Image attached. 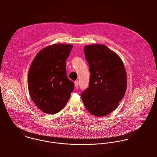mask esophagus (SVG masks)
I'll list each match as a JSON object with an SVG mask.
<instances>
[{"mask_svg": "<svg viewBox=\"0 0 157 157\" xmlns=\"http://www.w3.org/2000/svg\"><path fill=\"white\" fill-rule=\"evenodd\" d=\"M74 84H75V87L77 88L78 86V81H75Z\"/></svg>", "mask_w": 157, "mask_h": 157, "instance_id": "esophagus-1", "label": "esophagus"}]
</instances>
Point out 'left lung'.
I'll return each mask as SVG.
<instances>
[{
	"label": "left lung",
	"instance_id": "8db88e82",
	"mask_svg": "<svg viewBox=\"0 0 157 157\" xmlns=\"http://www.w3.org/2000/svg\"><path fill=\"white\" fill-rule=\"evenodd\" d=\"M89 64V87L82 92L85 108L97 117L107 115L118 106L127 88L126 73L119 56L104 45L84 47Z\"/></svg>",
	"mask_w": 157,
	"mask_h": 157
}]
</instances>
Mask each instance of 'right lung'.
Masks as SVG:
<instances>
[{
  "mask_svg": "<svg viewBox=\"0 0 157 157\" xmlns=\"http://www.w3.org/2000/svg\"><path fill=\"white\" fill-rule=\"evenodd\" d=\"M72 47L67 44L47 46L39 52L30 66L29 92L35 105L45 113L55 114L63 109L74 89L66 71Z\"/></svg>",
  "mask_w": 157,
  "mask_h": 157,
  "instance_id": "right-lung-1",
  "label": "right lung"
}]
</instances>
